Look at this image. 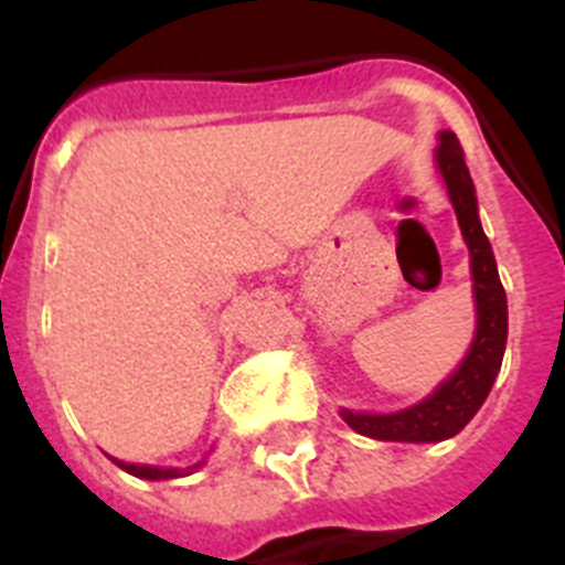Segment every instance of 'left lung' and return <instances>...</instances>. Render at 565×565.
<instances>
[{
	"mask_svg": "<svg viewBox=\"0 0 565 565\" xmlns=\"http://www.w3.org/2000/svg\"><path fill=\"white\" fill-rule=\"evenodd\" d=\"M438 141L441 143L436 149V161L456 206L458 226L467 239L472 282H476L472 286L478 306L476 342L469 348L461 367L447 382L438 384V391L430 398L413 404L407 411L387 413V416L342 411V418L353 430L367 438H379V441H444L461 433L469 418L487 402L492 382L501 371L503 348H507V291L498 277L495 254L478 221L476 186L463 163V149L450 129H444Z\"/></svg>",
	"mask_w": 565,
	"mask_h": 565,
	"instance_id": "8db88e82",
	"label": "left lung"
}]
</instances>
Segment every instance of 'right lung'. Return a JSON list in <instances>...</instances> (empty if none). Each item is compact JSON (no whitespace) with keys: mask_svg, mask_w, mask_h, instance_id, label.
<instances>
[{"mask_svg":"<svg viewBox=\"0 0 565 565\" xmlns=\"http://www.w3.org/2000/svg\"><path fill=\"white\" fill-rule=\"evenodd\" d=\"M115 463H118L121 469H127L129 476L149 478V481H161V478H181V476H189V472H194V469L203 467V461L194 463V467H186V469H158V467H141V463H124V461H115Z\"/></svg>","mask_w":565,"mask_h":565,"instance_id":"1","label":"right lung"}]
</instances>
